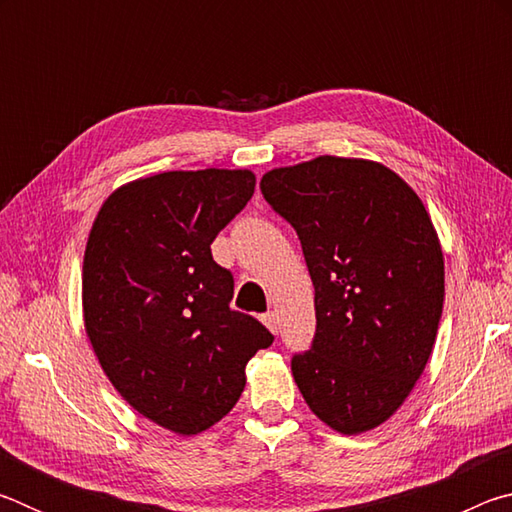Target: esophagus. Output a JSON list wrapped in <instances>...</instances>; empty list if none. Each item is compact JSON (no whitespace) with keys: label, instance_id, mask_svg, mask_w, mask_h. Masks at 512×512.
<instances>
[{"label":"esophagus","instance_id":"34e87169","mask_svg":"<svg viewBox=\"0 0 512 512\" xmlns=\"http://www.w3.org/2000/svg\"><path fill=\"white\" fill-rule=\"evenodd\" d=\"M262 323H264L268 329H271L273 334L277 332V316L273 314V311H268V314H264V316H262Z\"/></svg>","mask_w":512,"mask_h":512}]
</instances>
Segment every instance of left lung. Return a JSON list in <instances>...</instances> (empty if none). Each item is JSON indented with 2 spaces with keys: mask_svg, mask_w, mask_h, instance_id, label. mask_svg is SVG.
<instances>
[{
  "mask_svg": "<svg viewBox=\"0 0 512 512\" xmlns=\"http://www.w3.org/2000/svg\"><path fill=\"white\" fill-rule=\"evenodd\" d=\"M259 187L298 232L314 282L316 336L293 379L327 427L375 429L436 343L445 262L431 216L395 171L363 158L318 155L266 171Z\"/></svg>",
  "mask_w": 512,
  "mask_h": 512,
  "instance_id": "8db88e82",
  "label": "left lung"
}]
</instances>
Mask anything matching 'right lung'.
I'll return each instance as SVG.
<instances>
[{
  "label": "right lung",
  "mask_w": 512,
  "mask_h": 512,
  "mask_svg": "<svg viewBox=\"0 0 512 512\" xmlns=\"http://www.w3.org/2000/svg\"><path fill=\"white\" fill-rule=\"evenodd\" d=\"M255 192L248 169L164 171L117 187L83 257V320L106 377L144 418L196 436L232 411L246 363L273 343L230 309L212 241Z\"/></svg>",
  "instance_id": "obj_1"
}]
</instances>
